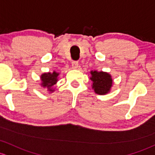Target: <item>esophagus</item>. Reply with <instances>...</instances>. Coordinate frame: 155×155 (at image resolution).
<instances>
[{"mask_svg":"<svg viewBox=\"0 0 155 155\" xmlns=\"http://www.w3.org/2000/svg\"><path fill=\"white\" fill-rule=\"evenodd\" d=\"M78 66V61H73L71 63V68H74V69H76Z\"/></svg>","mask_w":155,"mask_h":155,"instance_id":"34e87169","label":"esophagus"}]
</instances>
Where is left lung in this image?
I'll return each instance as SVG.
<instances>
[{
	"mask_svg": "<svg viewBox=\"0 0 155 155\" xmlns=\"http://www.w3.org/2000/svg\"><path fill=\"white\" fill-rule=\"evenodd\" d=\"M92 81V89H94L95 93L98 95H105L108 93L112 87L113 80L110 74L104 71H91Z\"/></svg>",
	"mask_w": 155,
	"mask_h": 155,
	"instance_id": "8db88e82",
	"label": "left lung"
}]
</instances>
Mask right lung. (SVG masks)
I'll use <instances>...</instances> for the list:
<instances>
[{
    "mask_svg": "<svg viewBox=\"0 0 155 155\" xmlns=\"http://www.w3.org/2000/svg\"><path fill=\"white\" fill-rule=\"evenodd\" d=\"M59 74L56 71H54L53 73H44L41 75V81H42V86L44 87H46L48 91L50 92H54V89H52V87L57 82Z\"/></svg>",
    "mask_w": 155,
    "mask_h": 155,
    "instance_id": "1",
    "label": "right lung"
}]
</instances>
